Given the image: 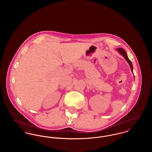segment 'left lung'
<instances>
[{
  "mask_svg": "<svg viewBox=\"0 0 152 152\" xmlns=\"http://www.w3.org/2000/svg\"><path fill=\"white\" fill-rule=\"evenodd\" d=\"M117 50L118 51L119 53H120V54H121V55H123V56H124V58L126 59V60L127 61V62L129 63V64L130 65L131 71H132V72H133V65H132V63L131 61H130V60L129 59L128 57L127 54H126V52L124 51V50L123 49V48H118V49H117Z\"/></svg>",
  "mask_w": 152,
  "mask_h": 152,
  "instance_id": "1",
  "label": "left lung"
}]
</instances>
